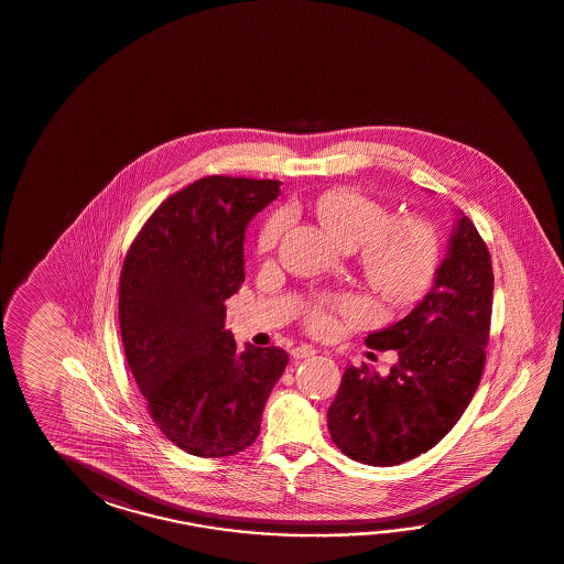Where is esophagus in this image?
<instances>
[{
	"label": "esophagus",
	"mask_w": 564,
	"mask_h": 564,
	"mask_svg": "<svg viewBox=\"0 0 564 564\" xmlns=\"http://www.w3.org/2000/svg\"><path fill=\"white\" fill-rule=\"evenodd\" d=\"M315 354V347H311V345H299V347L292 349V357L294 359H304V357H311V355Z\"/></svg>",
	"instance_id": "34e87169"
}]
</instances>
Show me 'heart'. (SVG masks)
Masks as SVG:
<instances>
[{"instance_id": "1", "label": "heart", "mask_w": 564, "mask_h": 564, "mask_svg": "<svg viewBox=\"0 0 564 564\" xmlns=\"http://www.w3.org/2000/svg\"><path fill=\"white\" fill-rule=\"evenodd\" d=\"M316 219L339 239L345 249L364 246V274L369 286L390 302L414 299L429 284L436 265V237L433 227L416 217L393 221L381 203L354 191H328L311 203ZM289 227V215H274L260 236L262 249H274ZM357 313L354 302L340 304ZM316 327H325L323 311L313 315Z\"/></svg>"}]
</instances>
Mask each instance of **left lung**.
I'll use <instances>...</instances> for the list:
<instances>
[{
	"mask_svg": "<svg viewBox=\"0 0 564 564\" xmlns=\"http://www.w3.org/2000/svg\"><path fill=\"white\" fill-rule=\"evenodd\" d=\"M491 302V256L471 219L455 210L431 290L404 318L367 335V347L398 354L390 373L345 369L327 412L333 443L373 467L400 465L433 448L481 380Z\"/></svg>",
	"mask_w": 564,
	"mask_h": 564,
	"instance_id": "obj_1",
	"label": "left lung"
}]
</instances>
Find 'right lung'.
I'll list each match as a JSON object with an SVG mask.
<instances>
[{
	"label": "right lung",
	"mask_w": 564,
	"mask_h": 564,
	"mask_svg": "<svg viewBox=\"0 0 564 564\" xmlns=\"http://www.w3.org/2000/svg\"><path fill=\"white\" fill-rule=\"evenodd\" d=\"M280 181L207 176L166 198L133 239L119 278V328L150 416L195 457H229L260 434L289 355L237 349L225 301L243 272L248 224Z\"/></svg>",
	"instance_id": "obj_1"
}]
</instances>
